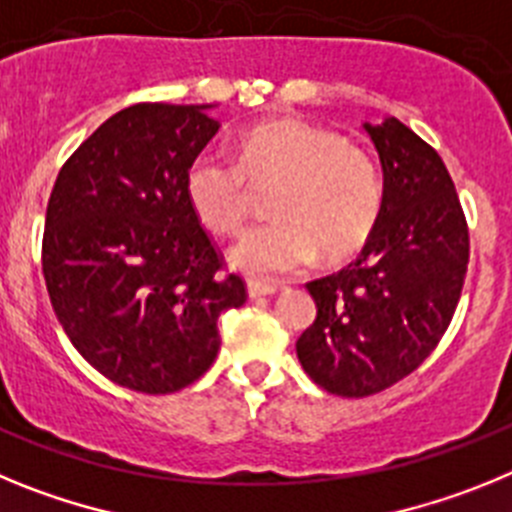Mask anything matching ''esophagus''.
<instances>
[{
	"instance_id": "34e87169",
	"label": "esophagus",
	"mask_w": 512,
	"mask_h": 512,
	"mask_svg": "<svg viewBox=\"0 0 512 512\" xmlns=\"http://www.w3.org/2000/svg\"><path fill=\"white\" fill-rule=\"evenodd\" d=\"M274 292H277V284L274 282H261V279H251V282H248V295H251L253 300H256V297H269L274 295Z\"/></svg>"
}]
</instances>
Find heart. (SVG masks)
I'll return each instance as SVG.
<instances>
[{
  "instance_id": "1",
  "label": "heart",
  "mask_w": 512,
  "mask_h": 512,
  "mask_svg": "<svg viewBox=\"0 0 512 512\" xmlns=\"http://www.w3.org/2000/svg\"><path fill=\"white\" fill-rule=\"evenodd\" d=\"M269 223L230 248L235 269L271 277L354 256L374 233L384 184L374 156L341 135L295 117L261 122L238 143V164L200 153L184 176V192L202 223L220 235L241 233L251 215V187L266 189Z\"/></svg>"
}]
</instances>
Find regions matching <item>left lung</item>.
I'll return each mask as SVG.
<instances>
[{"mask_svg":"<svg viewBox=\"0 0 512 512\" xmlns=\"http://www.w3.org/2000/svg\"><path fill=\"white\" fill-rule=\"evenodd\" d=\"M379 151L384 202L354 264L307 282L318 315L297 341L325 392L369 397L413 374L443 338L469 264V228L436 148L387 117L364 125Z\"/></svg>","mask_w":512,"mask_h":512,"instance_id":"left-lung-1","label":"left lung"}]
</instances>
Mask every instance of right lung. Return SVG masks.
<instances>
[{"mask_svg":"<svg viewBox=\"0 0 512 512\" xmlns=\"http://www.w3.org/2000/svg\"><path fill=\"white\" fill-rule=\"evenodd\" d=\"M207 104L140 102L115 112L61 166L43 230V277L58 323L99 374L146 395L202 377L217 318L246 282L184 192L217 133Z\"/></svg>","mask_w":512,"mask_h":512,"instance_id":"add662e5","label":"right lung"}]
</instances>
